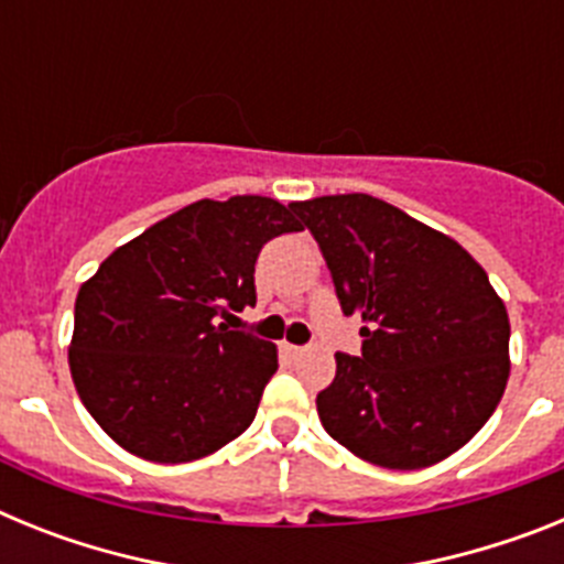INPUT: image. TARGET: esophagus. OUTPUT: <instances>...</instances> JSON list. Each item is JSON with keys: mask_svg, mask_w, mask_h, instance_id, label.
Listing matches in <instances>:
<instances>
[{"mask_svg": "<svg viewBox=\"0 0 564 564\" xmlns=\"http://www.w3.org/2000/svg\"><path fill=\"white\" fill-rule=\"evenodd\" d=\"M282 350H285L291 358H302V356H305V347H296V344H288V341L282 344Z\"/></svg>", "mask_w": 564, "mask_h": 564, "instance_id": "1", "label": "esophagus"}]
</instances>
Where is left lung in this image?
Returning a JSON list of instances; mask_svg holds the SVG:
<instances>
[{"instance_id":"1","label":"left lung","mask_w":564,"mask_h":564,"mask_svg":"<svg viewBox=\"0 0 564 564\" xmlns=\"http://www.w3.org/2000/svg\"><path fill=\"white\" fill-rule=\"evenodd\" d=\"M316 237L361 356L336 352L318 392L327 435L372 466L412 471L463 449L506 392L508 313L460 242L370 194L291 203Z\"/></svg>"}]
</instances>
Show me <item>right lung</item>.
Listing matches in <instances>:
<instances>
[{
  "label": "right lung",
  "mask_w": 564,
  "mask_h": 564,
  "mask_svg": "<svg viewBox=\"0 0 564 564\" xmlns=\"http://www.w3.org/2000/svg\"><path fill=\"white\" fill-rule=\"evenodd\" d=\"M288 231L302 226L273 197L197 200L115 248L84 282L69 372L121 449L192 463L251 426L276 344L217 318L257 302L259 248Z\"/></svg>",
  "instance_id": "1"
}]
</instances>
